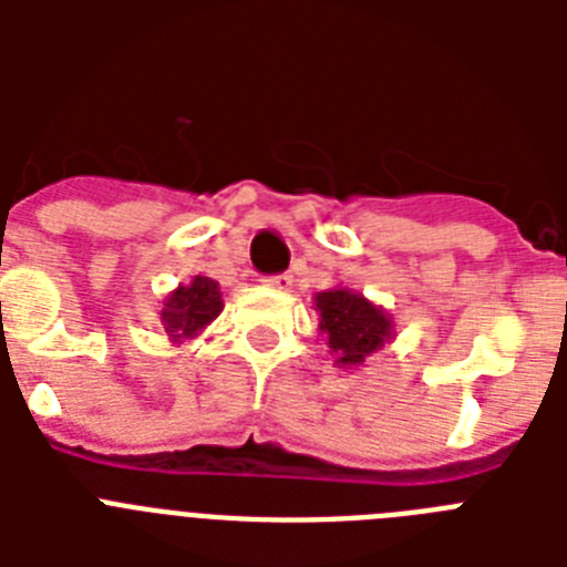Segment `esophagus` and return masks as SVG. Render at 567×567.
Wrapping results in <instances>:
<instances>
[{"instance_id": "34e87169", "label": "esophagus", "mask_w": 567, "mask_h": 567, "mask_svg": "<svg viewBox=\"0 0 567 567\" xmlns=\"http://www.w3.org/2000/svg\"><path fill=\"white\" fill-rule=\"evenodd\" d=\"M265 282L270 285V288H276V291H291L293 276L291 274H276V276H267Z\"/></svg>"}]
</instances>
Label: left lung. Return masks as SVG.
Returning <instances> with one entry per match:
<instances>
[{
    "label": "left lung",
    "mask_w": 567,
    "mask_h": 567,
    "mask_svg": "<svg viewBox=\"0 0 567 567\" xmlns=\"http://www.w3.org/2000/svg\"><path fill=\"white\" fill-rule=\"evenodd\" d=\"M315 309L320 315L318 332L329 344V353H336V364L341 368L364 364L385 347L394 332V320L350 288L320 291L315 297Z\"/></svg>",
    "instance_id": "8db88e82"
}]
</instances>
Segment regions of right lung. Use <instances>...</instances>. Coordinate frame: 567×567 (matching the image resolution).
<instances>
[{"label": "right lung", "instance_id": "add662e5", "mask_svg": "<svg viewBox=\"0 0 567 567\" xmlns=\"http://www.w3.org/2000/svg\"><path fill=\"white\" fill-rule=\"evenodd\" d=\"M223 311L220 288L208 276H194L190 285H179L164 300L162 327L171 341L199 336L208 323Z\"/></svg>", "mask_w": 567, "mask_h": 567}]
</instances>
